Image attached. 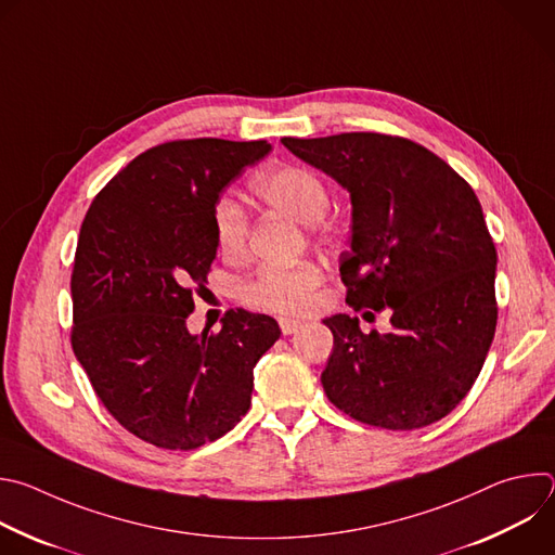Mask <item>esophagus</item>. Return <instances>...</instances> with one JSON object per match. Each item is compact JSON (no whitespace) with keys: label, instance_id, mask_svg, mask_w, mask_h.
<instances>
[{"label":"esophagus","instance_id":"34e87169","mask_svg":"<svg viewBox=\"0 0 555 555\" xmlns=\"http://www.w3.org/2000/svg\"><path fill=\"white\" fill-rule=\"evenodd\" d=\"M279 327H281L283 336H292V334H296L302 327V323L294 321V319H279Z\"/></svg>","mask_w":555,"mask_h":555}]
</instances>
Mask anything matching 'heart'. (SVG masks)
<instances>
[{"instance_id":"b5f03b06","label":"heart","mask_w":555,"mask_h":555,"mask_svg":"<svg viewBox=\"0 0 555 555\" xmlns=\"http://www.w3.org/2000/svg\"><path fill=\"white\" fill-rule=\"evenodd\" d=\"M255 193L272 208L311 225L321 221L332 204L330 189L321 176L309 169L285 165L261 173L255 180ZM212 230L219 253L225 259H242L248 244V212L230 195H219L212 204ZM323 276L315 266H263L242 287L244 298L268 311L300 313L305 311Z\"/></svg>"}]
</instances>
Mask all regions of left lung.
Masks as SVG:
<instances>
[{
  "label": "left lung",
  "instance_id": "1",
  "mask_svg": "<svg viewBox=\"0 0 555 555\" xmlns=\"http://www.w3.org/2000/svg\"><path fill=\"white\" fill-rule=\"evenodd\" d=\"M351 197L347 302L390 309L388 334L336 313L321 375L349 417L415 430L446 417L479 377L496 332V248L472 186L426 146L384 133L281 140ZM371 313V311H364Z\"/></svg>",
  "mask_w": 555,
  "mask_h": 555
}]
</instances>
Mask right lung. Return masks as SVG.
I'll use <instances>...</instances> for the list:
<instances>
[{
    "label": "right lung",
    "instance_id": "right-lung-1",
    "mask_svg": "<svg viewBox=\"0 0 555 555\" xmlns=\"http://www.w3.org/2000/svg\"><path fill=\"white\" fill-rule=\"evenodd\" d=\"M270 149L219 138L157 144L83 219L72 349L112 417L157 448L193 450L242 422L253 369L281 336L274 319L246 309H230L217 334L186 327L217 255L212 204Z\"/></svg>",
    "mask_w": 555,
    "mask_h": 555
}]
</instances>
